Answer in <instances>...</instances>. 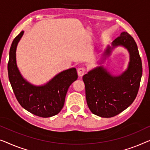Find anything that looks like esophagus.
Listing matches in <instances>:
<instances>
[{
    "mask_svg": "<svg viewBox=\"0 0 150 150\" xmlns=\"http://www.w3.org/2000/svg\"><path fill=\"white\" fill-rule=\"evenodd\" d=\"M86 72V69L83 68V67H81V68H79L77 70V73L79 77H82L84 75V73Z\"/></svg>",
    "mask_w": 150,
    "mask_h": 150,
    "instance_id": "34e87169",
    "label": "esophagus"
}]
</instances>
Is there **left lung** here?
Segmentation results:
<instances>
[{"label":"left lung","mask_w":150,"mask_h":150,"mask_svg":"<svg viewBox=\"0 0 150 150\" xmlns=\"http://www.w3.org/2000/svg\"><path fill=\"white\" fill-rule=\"evenodd\" d=\"M118 46L129 53V62L124 72L113 75L101 65L83 76L88 106L92 113L102 117H113L128 108L135 99L140 86L142 62L136 42L128 33L122 32L111 46H107L98 64L103 63Z\"/></svg>","instance_id":"1"}]
</instances>
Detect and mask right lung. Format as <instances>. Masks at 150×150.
Returning <instances> with one entry per match:
<instances>
[{
    "mask_svg": "<svg viewBox=\"0 0 150 150\" xmlns=\"http://www.w3.org/2000/svg\"><path fill=\"white\" fill-rule=\"evenodd\" d=\"M22 31L13 39L10 47L8 75L17 100L23 108L39 117H49L58 114L64 104L69 86L77 79L75 68H71L55 75L41 86L30 83L21 74L16 62V49L24 35Z\"/></svg>",
    "mask_w": 150,
    "mask_h": 150,
    "instance_id": "right-lung-1",
    "label": "right lung"
}]
</instances>
